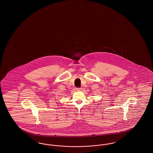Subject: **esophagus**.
I'll return each mask as SVG.
<instances>
[{"label":"esophagus","instance_id":"obj_1","mask_svg":"<svg viewBox=\"0 0 153 153\" xmlns=\"http://www.w3.org/2000/svg\"><path fill=\"white\" fill-rule=\"evenodd\" d=\"M76 90L77 91H80L81 90H82V88H76Z\"/></svg>","mask_w":153,"mask_h":153}]
</instances>
